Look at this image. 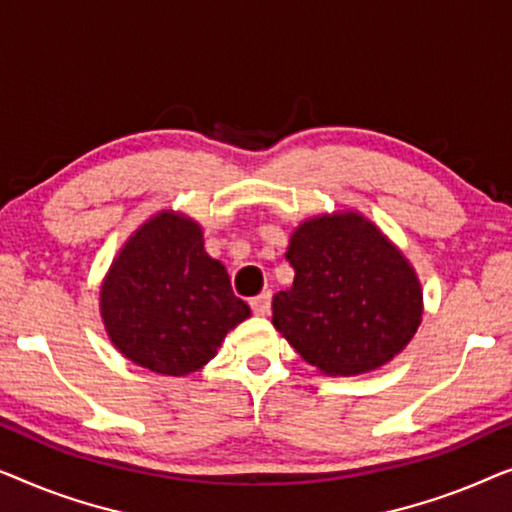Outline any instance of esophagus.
I'll return each instance as SVG.
<instances>
[{"instance_id": "esophagus-1", "label": "esophagus", "mask_w": 512, "mask_h": 512, "mask_svg": "<svg viewBox=\"0 0 512 512\" xmlns=\"http://www.w3.org/2000/svg\"><path fill=\"white\" fill-rule=\"evenodd\" d=\"M270 300H272V293L270 291H263L261 296H254L249 300L251 310H254V314H258V317H263V314L270 312Z\"/></svg>"}]
</instances>
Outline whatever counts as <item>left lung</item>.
Returning <instances> with one entry per match:
<instances>
[{
  "instance_id": "8db88e82",
  "label": "left lung",
  "mask_w": 512,
  "mask_h": 512,
  "mask_svg": "<svg viewBox=\"0 0 512 512\" xmlns=\"http://www.w3.org/2000/svg\"><path fill=\"white\" fill-rule=\"evenodd\" d=\"M291 289L272 324L326 375H361L394 359L422 321V289L405 256L363 216H317L293 230Z\"/></svg>"
}]
</instances>
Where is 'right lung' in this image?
I'll return each instance as SVG.
<instances>
[{"label": "right lung", "mask_w": 512, "mask_h": 512, "mask_svg": "<svg viewBox=\"0 0 512 512\" xmlns=\"http://www.w3.org/2000/svg\"><path fill=\"white\" fill-rule=\"evenodd\" d=\"M102 319L121 354L160 375H188L216 354L230 328L249 317L202 230L160 212L116 256L102 284Z\"/></svg>", "instance_id": "1"}]
</instances>
